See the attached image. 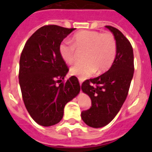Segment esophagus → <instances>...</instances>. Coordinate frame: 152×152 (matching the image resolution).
Segmentation results:
<instances>
[{"label": "esophagus", "instance_id": "34e87169", "mask_svg": "<svg viewBox=\"0 0 152 152\" xmlns=\"http://www.w3.org/2000/svg\"><path fill=\"white\" fill-rule=\"evenodd\" d=\"M78 80H79V83H80V85L81 86V84H82V80H81L80 78H78Z\"/></svg>", "mask_w": 152, "mask_h": 152}]
</instances>
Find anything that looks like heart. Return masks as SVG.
<instances>
[{
	"label": "heart",
	"mask_w": 152,
	"mask_h": 152,
	"mask_svg": "<svg viewBox=\"0 0 152 152\" xmlns=\"http://www.w3.org/2000/svg\"><path fill=\"white\" fill-rule=\"evenodd\" d=\"M77 50H85L84 62L76 63L71 68L72 75L85 79L96 70L103 72L110 68L116 56V41L110 33L83 30L72 37V42L64 40L58 46V52L64 62L72 64L77 58Z\"/></svg>",
	"instance_id": "b5f03b06"
}]
</instances>
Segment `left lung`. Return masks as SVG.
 Returning <instances> with one entry per match:
<instances>
[{
    "mask_svg": "<svg viewBox=\"0 0 152 152\" xmlns=\"http://www.w3.org/2000/svg\"><path fill=\"white\" fill-rule=\"evenodd\" d=\"M116 41V56L110 68L103 75L86 80L81 90L90 96L91 107L82 111L81 119L93 128L110 123L121 109L128 95L134 74L133 49L126 36L111 26H106Z\"/></svg>",
    "mask_w": 152,
    "mask_h": 152,
    "instance_id": "1",
    "label": "left lung"
}]
</instances>
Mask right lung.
Returning a JSON list of instances; mask_svg holds the SVG:
<instances>
[{"label":"right lung","instance_id":"right-lung-1","mask_svg":"<svg viewBox=\"0 0 152 152\" xmlns=\"http://www.w3.org/2000/svg\"><path fill=\"white\" fill-rule=\"evenodd\" d=\"M75 29L56 25L42 26L29 37L21 53L19 83L23 100L31 117L40 126L59 123L64 106L80 92L75 76L57 85L68 72L58 46Z\"/></svg>","mask_w":152,"mask_h":152}]
</instances>
